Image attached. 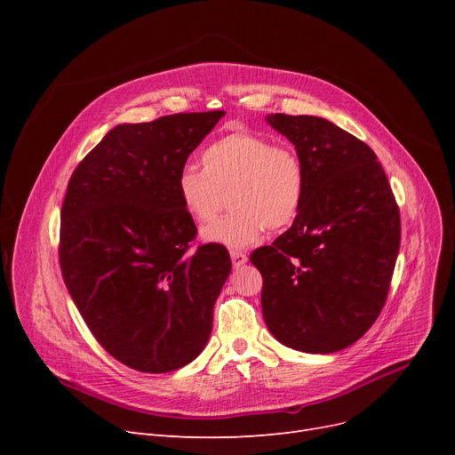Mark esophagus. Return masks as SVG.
I'll return each mask as SVG.
<instances>
[{"instance_id":"obj_1","label":"esophagus","mask_w":455,"mask_h":455,"mask_svg":"<svg viewBox=\"0 0 455 455\" xmlns=\"http://www.w3.org/2000/svg\"><path fill=\"white\" fill-rule=\"evenodd\" d=\"M230 259H232V266L234 267H242V266H245L247 261H249L247 254L237 252V251H230Z\"/></svg>"}]
</instances>
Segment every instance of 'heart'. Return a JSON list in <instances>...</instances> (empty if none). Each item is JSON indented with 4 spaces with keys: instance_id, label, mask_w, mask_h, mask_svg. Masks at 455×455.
Wrapping results in <instances>:
<instances>
[{
    "instance_id": "b5f03b06",
    "label": "heart",
    "mask_w": 455,
    "mask_h": 455,
    "mask_svg": "<svg viewBox=\"0 0 455 455\" xmlns=\"http://www.w3.org/2000/svg\"><path fill=\"white\" fill-rule=\"evenodd\" d=\"M203 170L186 165L177 177V196L191 221L218 218L228 194L225 220L203 230L206 243L247 249L267 228L290 227L306 199V165L291 148H278L249 131H232L203 151Z\"/></svg>"
}]
</instances>
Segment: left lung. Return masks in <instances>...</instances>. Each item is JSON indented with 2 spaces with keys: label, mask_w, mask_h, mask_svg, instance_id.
Returning a JSON list of instances; mask_svg holds the SVG:
<instances>
[{
  "label": "left lung",
  "mask_w": 455,
  "mask_h": 455,
  "mask_svg": "<svg viewBox=\"0 0 455 455\" xmlns=\"http://www.w3.org/2000/svg\"><path fill=\"white\" fill-rule=\"evenodd\" d=\"M306 165L299 218L251 254L264 276L261 312L282 345L338 352L360 339L386 304L400 249V213L374 151L317 116L269 114Z\"/></svg>",
  "instance_id": "1"
}]
</instances>
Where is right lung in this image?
<instances>
[{
    "mask_svg": "<svg viewBox=\"0 0 455 455\" xmlns=\"http://www.w3.org/2000/svg\"><path fill=\"white\" fill-rule=\"evenodd\" d=\"M225 110L116 125L77 165L60 212V269L100 345L140 372H170L206 347L230 275L223 245L189 251L177 177Z\"/></svg>",
    "mask_w": 455,
    "mask_h": 455,
    "instance_id": "1",
    "label": "right lung"
}]
</instances>
